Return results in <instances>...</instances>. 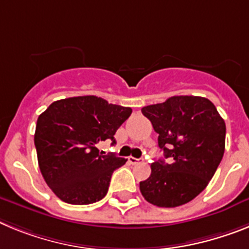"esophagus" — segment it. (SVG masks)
<instances>
[{
	"label": "esophagus",
	"mask_w": 249,
	"mask_h": 249,
	"mask_svg": "<svg viewBox=\"0 0 249 249\" xmlns=\"http://www.w3.org/2000/svg\"><path fill=\"white\" fill-rule=\"evenodd\" d=\"M127 161H129L130 164H133V165H135V164L140 163V159H137V158H134V157H129L127 158Z\"/></svg>",
	"instance_id": "obj_1"
}]
</instances>
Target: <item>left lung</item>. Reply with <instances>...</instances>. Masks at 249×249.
Wrapping results in <instances>:
<instances>
[{"mask_svg":"<svg viewBox=\"0 0 249 249\" xmlns=\"http://www.w3.org/2000/svg\"><path fill=\"white\" fill-rule=\"evenodd\" d=\"M158 133L164 159L140 181L146 202L173 208L194 199L213 178L224 154L226 123L214 104L200 96H172L142 109Z\"/></svg>","mask_w":249,"mask_h":249,"instance_id":"1","label":"left lung"}]
</instances>
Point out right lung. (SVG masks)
<instances>
[{
  "label": "right lung",
  "mask_w": 249,
  "mask_h": 249,
  "mask_svg": "<svg viewBox=\"0 0 249 249\" xmlns=\"http://www.w3.org/2000/svg\"><path fill=\"white\" fill-rule=\"evenodd\" d=\"M130 107L89 95L53 101L37 119L35 146L41 174L56 196L69 204H91L107 196L112 172L126 163L99 151L98 144H115Z\"/></svg>",
  "instance_id": "right-lung-1"
}]
</instances>
